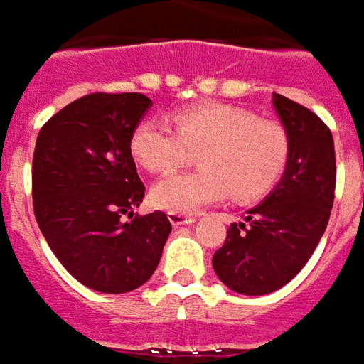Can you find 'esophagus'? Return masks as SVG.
Returning <instances> with one entry per match:
<instances>
[{"mask_svg": "<svg viewBox=\"0 0 364 364\" xmlns=\"http://www.w3.org/2000/svg\"><path fill=\"white\" fill-rule=\"evenodd\" d=\"M168 219L172 225H188V223H194V215H186V213H174V211H168Z\"/></svg>", "mask_w": 364, "mask_h": 364, "instance_id": "obj_1", "label": "esophagus"}]
</instances>
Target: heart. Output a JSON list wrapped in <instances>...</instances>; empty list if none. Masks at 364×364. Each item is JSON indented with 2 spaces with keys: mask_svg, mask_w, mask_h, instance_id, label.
I'll return each mask as SVG.
<instances>
[{
  "mask_svg": "<svg viewBox=\"0 0 364 364\" xmlns=\"http://www.w3.org/2000/svg\"><path fill=\"white\" fill-rule=\"evenodd\" d=\"M176 134L159 121L143 119L131 135L136 164L164 174L194 161L200 170L162 178L151 190L161 210L192 213L231 196L235 203H251L269 194L284 174L292 141L277 119H260L239 105L196 104L172 113Z\"/></svg>",
  "mask_w": 364,
  "mask_h": 364,
  "instance_id": "heart-1",
  "label": "heart"
}]
</instances>
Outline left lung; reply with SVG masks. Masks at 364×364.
Wrapping results in <instances>:
<instances>
[{"mask_svg":"<svg viewBox=\"0 0 364 364\" xmlns=\"http://www.w3.org/2000/svg\"><path fill=\"white\" fill-rule=\"evenodd\" d=\"M274 107L290 133L284 178L264 202L247 211L249 223H231L213 270L245 296H262L288 284L310 260L327 228L335 200L331 131L308 107L274 94Z\"/></svg>","mask_w":364,"mask_h":364,"instance_id":"1","label":"left lung"}]
</instances>
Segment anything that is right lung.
Segmentation results:
<instances>
[{
    "label": "right lung",
    "instance_id": "add662e5",
    "mask_svg": "<svg viewBox=\"0 0 364 364\" xmlns=\"http://www.w3.org/2000/svg\"><path fill=\"white\" fill-rule=\"evenodd\" d=\"M149 105L145 94L95 92L54 113L38 131L33 154L38 228L64 269L97 292L145 284L172 231L164 211L133 213L145 184L129 143Z\"/></svg>",
    "mask_w": 364,
    "mask_h": 364
}]
</instances>
